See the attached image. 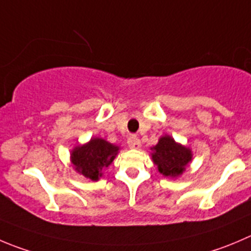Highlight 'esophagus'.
Listing matches in <instances>:
<instances>
[{"instance_id":"esophagus-1","label":"esophagus","mask_w":251,"mask_h":251,"mask_svg":"<svg viewBox=\"0 0 251 251\" xmlns=\"http://www.w3.org/2000/svg\"><path fill=\"white\" fill-rule=\"evenodd\" d=\"M128 145H129L130 149L138 150V149H140V147H142V143H140V140L138 139L135 135H132V137L128 139Z\"/></svg>"}]
</instances>
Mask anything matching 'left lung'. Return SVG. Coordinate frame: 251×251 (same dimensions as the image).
Segmentation results:
<instances>
[{
  "mask_svg": "<svg viewBox=\"0 0 251 251\" xmlns=\"http://www.w3.org/2000/svg\"><path fill=\"white\" fill-rule=\"evenodd\" d=\"M150 150L152 163L164 177H180L193 159L190 148L177 143L168 134L160 137L157 144L150 148Z\"/></svg>",
  "mask_w": 251,
  "mask_h": 251,
  "instance_id": "8db88e82",
  "label": "left lung"
}]
</instances>
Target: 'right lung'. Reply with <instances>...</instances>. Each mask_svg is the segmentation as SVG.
Returning a JSON list of instances; mask_svg holds the SVG:
<instances>
[{"label": "right lung", "instance_id": "obj_1", "mask_svg": "<svg viewBox=\"0 0 251 251\" xmlns=\"http://www.w3.org/2000/svg\"><path fill=\"white\" fill-rule=\"evenodd\" d=\"M121 148L102 138L94 137L85 144L74 147L70 151V161L74 170L92 181L103 176V169L108 168Z\"/></svg>", "mask_w": 251, "mask_h": 251}]
</instances>
